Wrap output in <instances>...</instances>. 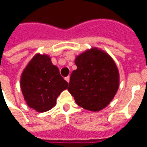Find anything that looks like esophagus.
<instances>
[{
  "label": "esophagus",
  "instance_id": "esophagus-1",
  "mask_svg": "<svg viewBox=\"0 0 147 147\" xmlns=\"http://www.w3.org/2000/svg\"><path fill=\"white\" fill-rule=\"evenodd\" d=\"M64 80L67 81V83H69V81H70V76H67L64 78Z\"/></svg>",
  "mask_w": 147,
  "mask_h": 147
}]
</instances>
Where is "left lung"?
<instances>
[{"label": "left lung", "mask_w": 147, "mask_h": 147, "mask_svg": "<svg viewBox=\"0 0 147 147\" xmlns=\"http://www.w3.org/2000/svg\"><path fill=\"white\" fill-rule=\"evenodd\" d=\"M76 70L71 74L68 91L81 107L99 111L113 100L119 87V72L113 59L94 48L76 58Z\"/></svg>", "instance_id": "obj_1"}]
</instances>
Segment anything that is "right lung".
<instances>
[{"mask_svg":"<svg viewBox=\"0 0 147 147\" xmlns=\"http://www.w3.org/2000/svg\"><path fill=\"white\" fill-rule=\"evenodd\" d=\"M68 83L46 55L37 54L22 73L20 86L27 105L39 113L51 109Z\"/></svg>","mask_w":147,"mask_h":147,"instance_id":"add662e5","label":"right lung"}]
</instances>
